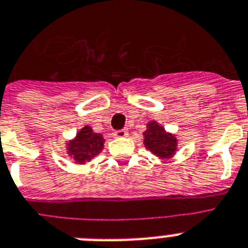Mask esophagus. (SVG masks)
I'll return each mask as SVG.
<instances>
[{
	"instance_id": "34e87169",
	"label": "esophagus",
	"mask_w": 248,
	"mask_h": 248,
	"mask_svg": "<svg viewBox=\"0 0 248 248\" xmlns=\"http://www.w3.org/2000/svg\"><path fill=\"white\" fill-rule=\"evenodd\" d=\"M113 136L117 137V139H122V137H127L128 136V132L126 130H118V131H114L113 132Z\"/></svg>"
}]
</instances>
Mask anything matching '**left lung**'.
<instances>
[{
	"label": "left lung",
	"instance_id": "obj_1",
	"mask_svg": "<svg viewBox=\"0 0 248 248\" xmlns=\"http://www.w3.org/2000/svg\"><path fill=\"white\" fill-rule=\"evenodd\" d=\"M143 145L160 159H170L175 155L178 140L156 121H150L143 132Z\"/></svg>",
	"mask_w": 248,
	"mask_h": 248
}]
</instances>
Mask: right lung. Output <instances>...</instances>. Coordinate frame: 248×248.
<instances>
[{
  "label": "right lung",
  "mask_w": 248,
  "mask_h": 248,
  "mask_svg": "<svg viewBox=\"0 0 248 248\" xmlns=\"http://www.w3.org/2000/svg\"><path fill=\"white\" fill-rule=\"evenodd\" d=\"M66 154L76 164H85L98 155L105 146V139L101 134H95L88 124L79 130L74 139L66 141Z\"/></svg>",
  "instance_id": "add662e5"
}]
</instances>
